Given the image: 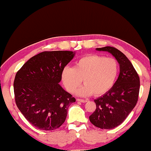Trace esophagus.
<instances>
[{
    "label": "esophagus",
    "mask_w": 151,
    "mask_h": 151,
    "mask_svg": "<svg viewBox=\"0 0 151 151\" xmlns=\"http://www.w3.org/2000/svg\"><path fill=\"white\" fill-rule=\"evenodd\" d=\"M76 101L80 102V103H86V102L88 101V100H83V99H76Z\"/></svg>",
    "instance_id": "obj_1"
}]
</instances>
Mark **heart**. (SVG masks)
Masks as SVG:
<instances>
[{"instance_id":"b5f03b06","label":"heart","mask_w":151,"mask_h":151,"mask_svg":"<svg viewBox=\"0 0 151 151\" xmlns=\"http://www.w3.org/2000/svg\"><path fill=\"white\" fill-rule=\"evenodd\" d=\"M118 72L119 65L116 59L88 55L78 59L73 68L65 67L61 72V78L69 92H75L83 79L84 86L76 92L78 96H88L93 94L101 96L113 86Z\"/></svg>"}]
</instances>
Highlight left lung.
I'll use <instances>...</instances> for the list:
<instances>
[{"label": "left lung", "mask_w": 151, "mask_h": 151, "mask_svg": "<svg viewBox=\"0 0 151 151\" xmlns=\"http://www.w3.org/2000/svg\"><path fill=\"white\" fill-rule=\"evenodd\" d=\"M96 50L109 52L120 65L118 79L109 91L94 100L96 109L89 117L96 127L111 129L122 124L136 105L139 77L131 61L117 48L105 46Z\"/></svg>", "instance_id": "left-lung-1"}]
</instances>
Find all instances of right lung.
<instances>
[{
	"instance_id": "1",
	"label": "right lung",
	"mask_w": 151,
	"mask_h": 151,
	"mask_svg": "<svg viewBox=\"0 0 151 151\" xmlns=\"http://www.w3.org/2000/svg\"><path fill=\"white\" fill-rule=\"evenodd\" d=\"M75 55L73 51H44L29 59L17 72L14 82L16 105L40 130L59 128L69 106L76 101L59 84L61 72Z\"/></svg>"
}]
</instances>
